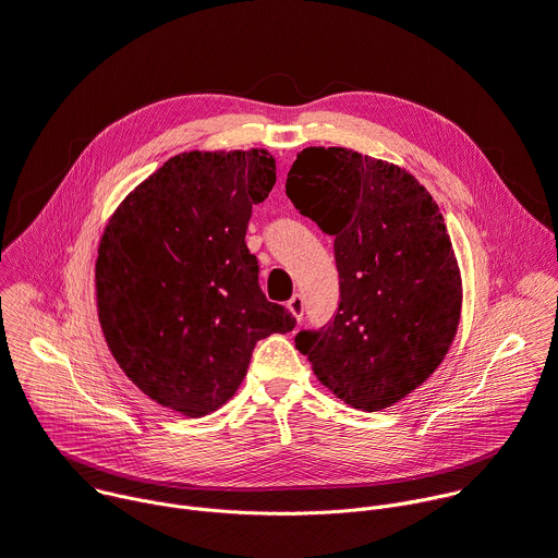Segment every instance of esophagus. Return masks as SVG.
<instances>
[{
  "mask_svg": "<svg viewBox=\"0 0 558 558\" xmlns=\"http://www.w3.org/2000/svg\"><path fill=\"white\" fill-rule=\"evenodd\" d=\"M303 307H305V303H303V296H301V294H294V296L288 301V310L292 312V316H294L296 320L303 318Z\"/></svg>",
  "mask_w": 558,
  "mask_h": 558,
  "instance_id": "esophagus-1",
  "label": "esophagus"
}]
</instances>
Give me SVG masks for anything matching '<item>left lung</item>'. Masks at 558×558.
<instances>
[{
  "mask_svg": "<svg viewBox=\"0 0 558 558\" xmlns=\"http://www.w3.org/2000/svg\"><path fill=\"white\" fill-rule=\"evenodd\" d=\"M286 194L333 238L340 303L296 349L344 403L377 412L418 388L453 342L462 283L429 192L399 166L349 148H305Z\"/></svg>",
  "mask_w": 558,
  "mask_h": 558,
  "instance_id": "8db88e82",
  "label": "left lung"
}]
</instances>
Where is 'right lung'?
<instances>
[{
    "instance_id": "right-lung-1",
    "label": "right lung",
    "mask_w": 558,
    "mask_h": 558,
    "mask_svg": "<svg viewBox=\"0 0 558 558\" xmlns=\"http://www.w3.org/2000/svg\"><path fill=\"white\" fill-rule=\"evenodd\" d=\"M277 181L266 150L183 153L109 220L96 262L98 316L129 379L157 403L203 416L242 384L257 340L296 318L259 288L244 238Z\"/></svg>"
}]
</instances>
